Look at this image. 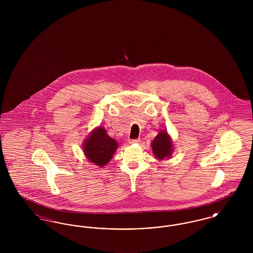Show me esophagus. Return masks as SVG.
<instances>
[{
  "instance_id": "esophagus-1",
  "label": "esophagus",
  "mask_w": 253,
  "mask_h": 253,
  "mask_svg": "<svg viewBox=\"0 0 253 253\" xmlns=\"http://www.w3.org/2000/svg\"><path fill=\"white\" fill-rule=\"evenodd\" d=\"M138 142H140V139H139V138H137V139H130V140H129V143H130V144H135V143H138Z\"/></svg>"
}]
</instances>
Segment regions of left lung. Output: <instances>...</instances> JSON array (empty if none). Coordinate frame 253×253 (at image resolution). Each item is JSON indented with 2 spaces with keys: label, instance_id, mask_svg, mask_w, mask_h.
Wrapping results in <instances>:
<instances>
[{
  "label": "left lung",
  "instance_id": "1",
  "mask_svg": "<svg viewBox=\"0 0 253 253\" xmlns=\"http://www.w3.org/2000/svg\"><path fill=\"white\" fill-rule=\"evenodd\" d=\"M151 146L154 156L158 160H163L165 158L171 157L173 152V142L167 130H160L152 141Z\"/></svg>",
  "mask_w": 253,
  "mask_h": 253
}]
</instances>
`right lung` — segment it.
I'll list each match as a JSON object with an SVG mask.
<instances>
[{"instance_id":"right-lung-1","label":"right lung","mask_w":253,"mask_h":253,"mask_svg":"<svg viewBox=\"0 0 253 253\" xmlns=\"http://www.w3.org/2000/svg\"><path fill=\"white\" fill-rule=\"evenodd\" d=\"M118 147L119 143L109 136L106 130L102 126H98L85 138L83 150L91 163L103 167L114 157Z\"/></svg>"}]
</instances>
